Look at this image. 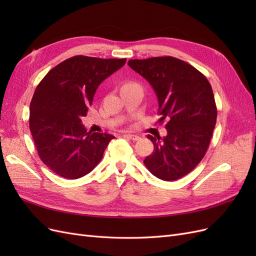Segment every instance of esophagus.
Instances as JSON below:
<instances>
[{
	"instance_id": "esophagus-1",
	"label": "esophagus",
	"mask_w": 256,
	"mask_h": 256,
	"mask_svg": "<svg viewBox=\"0 0 256 256\" xmlns=\"http://www.w3.org/2000/svg\"><path fill=\"white\" fill-rule=\"evenodd\" d=\"M126 136H127V138H129L130 140H134V141H138V140H140V138H141L140 136H136V134H126Z\"/></svg>"
}]
</instances>
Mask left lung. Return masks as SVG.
<instances>
[{
	"label": "left lung",
	"mask_w": 256,
	"mask_h": 256,
	"mask_svg": "<svg viewBox=\"0 0 256 256\" xmlns=\"http://www.w3.org/2000/svg\"><path fill=\"white\" fill-rule=\"evenodd\" d=\"M128 65L150 84L160 120H170L166 136L147 134L154 152L144 164L159 180H176L200 164L210 142L216 120L212 85L198 69L172 56L130 60Z\"/></svg>",
	"instance_id": "left-lung-1"
}]
</instances>
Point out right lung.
Instances as JSON below:
<instances>
[{
    "label": "right lung",
    "instance_id": "add662e5",
    "mask_svg": "<svg viewBox=\"0 0 256 256\" xmlns=\"http://www.w3.org/2000/svg\"><path fill=\"white\" fill-rule=\"evenodd\" d=\"M126 58L76 56L44 76L30 104V130L44 164L67 180L88 174L102 160L114 136L86 132L82 118L108 76Z\"/></svg>",
    "mask_w": 256,
    "mask_h": 256
}]
</instances>
